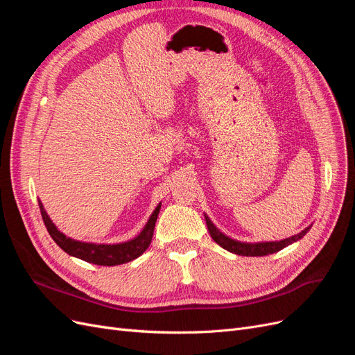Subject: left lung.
Returning a JSON list of instances; mask_svg holds the SVG:
<instances>
[{"label":"left lung","mask_w":355,"mask_h":355,"mask_svg":"<svg viewBox=\"0 0 355 355\" xmlns=\"http://www.w3.org/2000/svg\"><path fill=\"white\" fill-rule=\"evenodd\" d=\"M204 218H206L207 223V230L210 232V237L214 240V243H218L220 247H223L225 250H228L231 253L240 254V256H266L275 253L278 250L284 249L286 245L292 244L297 241L299 239H302L304 235L309 231L311 225H306L299 232L290 235V237L286 239H278V240H265V241H244L239 240L235 237H231V235L225 234L216 223H214L207 213H204Z\"/></svg>","instance_id":"1"}]
</instances>
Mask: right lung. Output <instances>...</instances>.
Segmentation results:
<instances>
[{
	"label": "right lung",
	"mask_w": 355,
	"mask_h": 355,
	"mask_svg": "<svg viewBox=\"0 0 355 355\" xmlns=\"http://www.w3.org/2000/svg\"><path fill=\"white\" fill-rule=\"evenodd\" d=\"M38 206L42 220L46 223V228L63 250L68 254L80 257V259L90 262L94 265H103V266H115L127 263L136 257L141 256L151 244L155 222L158 218V213L161 209V202H158L153 213L144 223V227L139 230L133 237L123 240V241H92V240H83L75 239L72 235L63 232L58 225L51 220L49 213L42 206L41 200L38 198Z\"/></svg>",
	"instance_id": "add662e5"
}]
</instances>
